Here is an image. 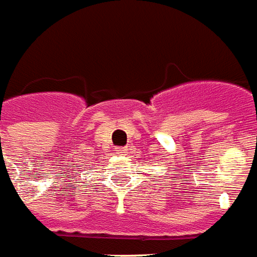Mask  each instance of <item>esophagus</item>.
Instances as JSON below:
<instances>
[{
    "label": "esophagus",
    "mask_w": 257,
    "mask_h": 257,
    "mask_svg": "<svg viewBox=\"0 0 257 257\" xmlns=\"http://www.w3.org/2000/svg\"><path fill=\"white\" fill-rule=\"evenodd\" d=\"M115 151H117V154H119V155H128V154H129V147L117 148Z\"/></svg>",
    "instance_id": "34e87169"
}]
</instances>
